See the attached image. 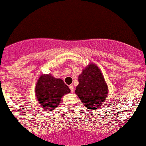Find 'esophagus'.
<instances>
[{
  "label": "esophagus",
  "instance_id": "esophagus-1",
  "mask_svg": "<svg viewBox=\"0 0 146 146\" xmlns=\"http://www.w3.org/2000/svg\"><path fill=\"white\" fill-rule=\"evenodd\" d=\"M69 88H70V89L71 92H74V86L72 84L70 85L69 86Z\"/></svg>",
  "mask_w": 146,
  "mask_h": 146
}]
</instances>
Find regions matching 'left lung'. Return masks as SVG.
<instances>
[{
  "mask_svg": "<svg viewBox=\"0 0 146 146\" xmlns=\"http://www.w3.org/2000/svg\"><path fill=\"white\" fill-rule=\"evenodd\" d=\"M75 93L84 106L96 110L104 102L108 96V86L98 67L90 64L78 77Z\"/></svg>",
  "mask_w": 146,
  "mask_h": 146,
  "instance_id": "8db88e82",
  "label": "left lung"
}]
</instances>
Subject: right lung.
<instances>
[{
	"label": "right lung",
	"mask_w": 146,
	"mask_h": 146,
	"mask_svg": "<svg viewBox=\"0 0 146 146\" xmlns=\"http://www.w3.org/2000/svg\"><path fill=\"white\" fill-rule=\"evenodd\" d=\"M35 92L40 106L46 110H50L57 107L62 96L70 92V90L62 80L44 74L37 82Z\"/></svg>",
	"instance_id": "obj_1"
}]
</instances>
